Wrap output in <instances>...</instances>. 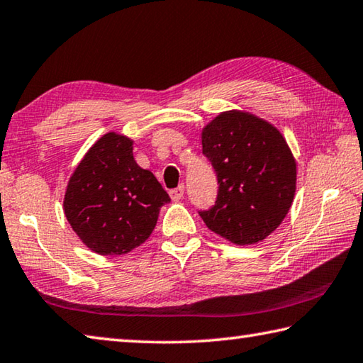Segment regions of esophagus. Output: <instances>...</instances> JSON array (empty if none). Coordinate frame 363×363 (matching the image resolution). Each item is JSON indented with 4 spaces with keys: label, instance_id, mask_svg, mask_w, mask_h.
I'll list each match as a JSON object with an SVG mask.
<instances>
[{
    "label": "esophagus",
    "instance_id": "esophagus-1",
    "mask_svg": "<svg viewBox=\"0 0 363 363\" xmlns=\"http://www.w3.org/2000/svg\"><path fill=\"white\" fill-rule=\"evenodd\" d=\"M169 196L174 201H179L182 196H184V186H179V187H176V189H171L169 190Z\"/></svg>",
    "mask_w": 363,
    "mask_h": 363
}]
</instances>
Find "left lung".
Here are the masks:
<instances>
[{
	"instance_id": "obj_1",
	"label": "left lung",
	"mask_w": 363,
	"mask_h": 363,
	"mask_svg": "<svg viewBox=\"0 0 363 363\" xmlns=\"http://www.w3.org/2000/svg\"><path fill=\"white\" fill-rule=\"evenodd\" d=\"M203 155L217 177L216 203L200 209L214 233L254 245L279 227L291 209L296 167L273 125L246 113H222L203 130Z\"/></svg>"
}]
</instances>
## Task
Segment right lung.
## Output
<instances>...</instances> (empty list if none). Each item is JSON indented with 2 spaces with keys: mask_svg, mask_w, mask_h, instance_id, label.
Listing matches in <instances>:
<instances>
[{
  "mask_svg": "<svg viewBox=\"0 0 363 363\" xmlns=\"http://www.w3.org/2000/svg\"><path fill=\"white\" fill-rule=\"evenodd\" d=\"M128 138L104 135L71 176L65 214L85 246L101 255H122L146 241L169 201L149 169L138 167Z\"/></svg>",
  "mask_w": 363,
  "mask_h": 363,
  "instance_id": "obj_1",
  "label": "right lung"
}]
</instances>
